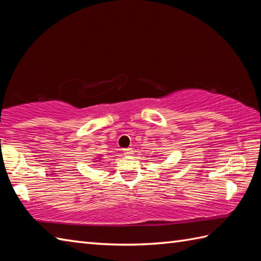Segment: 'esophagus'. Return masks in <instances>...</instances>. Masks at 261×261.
I'll list each match as a JSON object with an SVG mask.
<instances>
[{
  "instance_id": "34e87169",
  "label": "esophagus",
  "mask_w": 261,
  "mask_h": 261,
  "mask_svg": "<svg viewBox=\"0 0 261 261\" xmlns=\"http://www.w3.org/2000/svg\"><path fill=\"white\" fill-rule=\"evenodd\" d=\"M134 149L132 148H126V149H124L123 150V153L125 154V156H132V154H134Z\"/></svg>"
}]
</instances>
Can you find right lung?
I'll return each mask as SVG.
<instances>
[{"mask_svg": "<svg viewBox=\"0 0 261 261\" xmlns=\"http://www.w3.org/2000/svg\"><path fill=\"white\" fill-rule=\"evenodd\" d=\"M93 160H94V163H96V162H99V160H103V158H101V157L98 158V157H97V158H94Z\"/></svg>", "mask_w": 261, "mask_h": 261, "instance_id": "add662e5", "label": "right lung"}]
</instances>
